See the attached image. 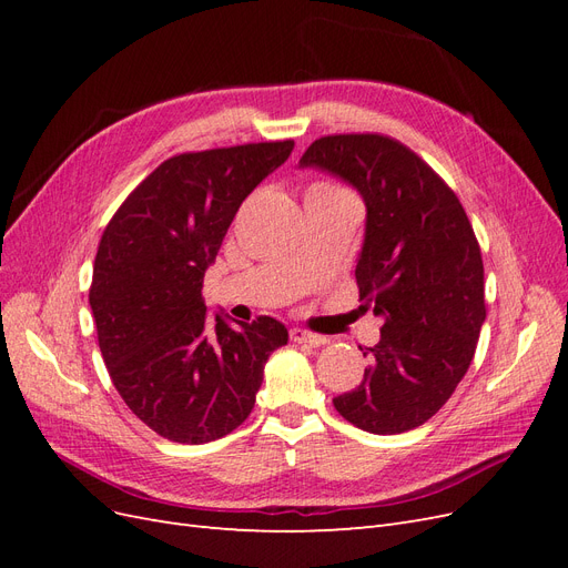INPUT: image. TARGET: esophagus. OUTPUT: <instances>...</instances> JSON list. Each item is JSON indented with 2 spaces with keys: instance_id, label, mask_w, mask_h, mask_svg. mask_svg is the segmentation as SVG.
Masks as SVG:
<instances>
[{
  "instance_id": "34e87169",
  "label": "esophagus",
  "mask_w": 568,
  "mask_h": 568,
  "mask_svg": "<svg viewBox=\"0 0 568 568\" xmlns=\"http://www.w3.org/2000/svg\"><path fill=\"white\" fill-rule=\"evenodd\" d=\"M288 336H291V341H296V343H307V346H324L326 343V338L324 336H320V334H313V332H307V329H301V326H294V329L288 332Z\"/></svg>"
}]
</instances>
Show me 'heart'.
<instances>
[{"instance_id": "1", "label": "heart", "mask_w": 568, "mask_h": 568, "mask_svg": "<svg viewBox=\"0 0 568 568\" xmlns=\"http://www.w3.org/2000/svg\"><path fill=\"white\" fill-rule=\"evenodd\" d=\"M317 184H326V182H317ZM315 186V184H313Z\"/></svg>"}]
</instances>
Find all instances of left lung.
<instances>
[{
    "mask_svg": "<svg viewBox=\"0 0 568 568\" xmlns=\"http://www.w3.org/2000/svg\"><path fill=\"white\" fill-rule=\"evenodd\" d=\"M367 205L355 280L384 320L365 379L336 395L343 419L390 436L422 426L467 374L486 322L484 261L459 199L415 151L384 134L320 136L301 159ZM363 351V348H359Z\"/></svg>",
    "mask_w": 568,
    "mask_h": 568,
    "instance_id": "8db88e82",
    "label": "left lung"
}]
</instances>
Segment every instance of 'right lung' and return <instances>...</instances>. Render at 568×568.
<instances>
[{
  "label": "right lung",
  "instance_id": "add662e5",
  "mask_svg": "<svg viewBox=\"0 0 568 568\" xmlns=\"http://www.w3.org/2000/svg\"><path fill=\"white\" fill-rule=\"evenodd\" d=\"M294 142L180 153L115 211L94 257L90 305L120 398L151 432L186 445L232 434L255 405L282 322L205 315L203 274L242 201Z\"/></svg>",
  "mask_w": 568,
  "mask_h": 568
}]
</instances>
